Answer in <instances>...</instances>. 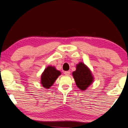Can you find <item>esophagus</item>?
Masks as SVG:
<instances>
[{
  "mask_svg": "<svg viewBox=\"0 0 128 128\" xmlns=\"http://www.w3.org/2000/svg\"><path fill=\"white\" fill-rule=\"evenodd\" d=\"M64 74H65L66 76H69L70 74V72H68H68H64Z\"/></svg>",
  "mask_w": 128,
  "mask_h": 128,
  "instance_id": "1",
  "label": "esophagus"
}]
</instances>
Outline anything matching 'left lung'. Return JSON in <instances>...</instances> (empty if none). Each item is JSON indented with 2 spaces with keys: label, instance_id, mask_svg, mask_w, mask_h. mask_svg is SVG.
<instances>
[{
  "label": "left lung",
  "instance_id": "8db88e82",
  "mask_svg": "<svg viewBox=\"0 0 128 128\" xmlns=\"http://www.w3.org/2000/svg\"><path fill=\"white\" fill-rule=\"evenodd\" d=\"M72 75L77 86L81 90H86L94 81L90 68L81 62L76 64V70L72 73Z\"/></svg>",
  "mask_w": 128,
  "mask_h": 128
}]
</instances>
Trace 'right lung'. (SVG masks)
I'll return each mask as SVG.
<instances>
[{
  "instance_id": "1",
  "label": "right lung",
  "mask_w": 128,
  "mask_h": 128,
  "mask_svg": "<svg viewBox=\"0 0 128 128\" xmlns=\"http://www.w3.org/2000/svg\"><path fill=\"white\" fill-rule=\"evenodd\" d=\"M60 74V72L56 69L55 66H47L42 74L40 83L44 88L49 89Z\"/></svg>"
}]
</instances>
